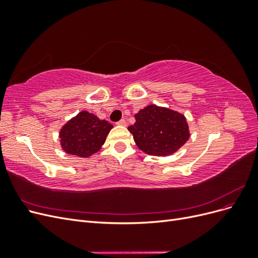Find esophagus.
Listing matches in <instances>:
<instances>
[{"mask_svg": "<svg viewBox=\"0 0 258 258\" xmlns=\"http://www.w3.org/2000/svg\"><path fill=\"white\" fill-rule=\"evenodd\" d=\"M117 124H118V126H122V127H124L127 124V122H126V120L124 119H120L118 122H117Z\"/></svg>", "mask_w": 258, "mask_h": 258, "instance_id": "esophagus-1", "label": "esophagus"}]
</instances>
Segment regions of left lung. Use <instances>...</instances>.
Masks as SVG:
<instances>
[{
	"mask_svg": "<svg viewBox=\"0 0 258 258\" xmlns=\"http://www.w3.org/2000/svg\"><path fill=\"white\" fill-rule=\"evenodd\" d=\"M135 118V124L128 130L137 146L147 155H173L190 137L186 117L169 107L150 104L140 110Z\"/></svg>",
	"mask_w": 258,
	"mask_h": 258,
	"instance_id": "1",
	"label": "left lung"
}]
</instances>
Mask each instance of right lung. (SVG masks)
<instances>
[{
	"instance_id": "obj_1",
	"label": "right lung",
	"mask_w": 258,
	"mask_h": 258,
	"mask_svg": "<svg viewBox=\"0 0 258 258\" xmlns=\"http://www.w3.org/2000/svg\"><path fill=\"white\" fill-rule=\"evenodd\" d=\"M113 127L95 114L82 111L60 128L61 150L69 155L88 158L101 150Z\"/></svg>"
}]
</instances>
